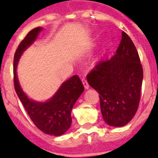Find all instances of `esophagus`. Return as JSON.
Wrapping results in <instances>:
<instances>
[{
  "label": "esophagus",
  "instance_id": "obj_1",
  "mask_svg": "<svg viewBox=\"0 0 158 158\" xmlns=\"http://www.w3.org/2000/svg\"><path fill=\"white\" fill-rule=\"evenodd\" d=\"M82 83H83V84H84V89H89V84H88V82H87L86 79H84V78H83V79H82Z\"/></svg>",
  "mask_w": 158,
  "mask_h": 158
}]
</instances>
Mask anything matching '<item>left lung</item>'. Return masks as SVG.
Segmentation results:
<instances>
[{"label":"left lung","instance_id":"8db88e82","mask_svg":"<svg viewBox=\"0 0 158 158\" xmlns=\"http://www.w3.org/2000/svg\"><path fill=\"white\" fill-rule=\"evenodd\" d=\"M143 77L137 49L122 32L116 53L99 62L87 75L89 85L99 94L102 115L107 125L121 127L132 120L139 105Z\"/></svg>","mask_w":158,"mask_h":158}]
</instances>
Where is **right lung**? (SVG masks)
Listing matches in <instances>:
<instances>
[{
  "instance_id": "1",
  "label": "right lung",
  "mask_w": 158,
  "mask_h": 158,
  "mask_svg": "<svg viewBox=\"0 0 158 158\" xmlns=\"http://www.w3.org/2000/svg\"><path fill=\"white\" fill-rule=\"evenodd\" d=\"M43 28L32 29L19 43L14 56V85L19 98L38 129L47 135L60 136L69 130L72 122L71 110L84 87L78 75L64 82L54 96L45 102L31 100L26 96L19 83L16 69L23 52L36 40Z\"/></svg>"
}]
</instances>
